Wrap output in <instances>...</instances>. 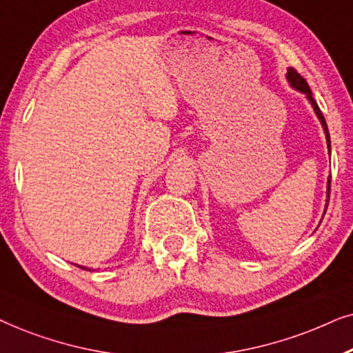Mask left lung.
I'll return each instance as SVG.
<instances>
[{
    "instance_id": "1",
    "label": "left lung",
    "mask_w": 353,
    "mask_h": 353,
    "mask_svg": "<svg viewBox=\"0 0 353 353\" xmlns=\"http://www.w3.org/2000/svg\"><path fill=\"white\" fill-rule=\"evenodd\" d=\"M285 77H288V81H289V83H290V87L295 88V90H299V92L305 93V95H307V98H308V101L312 103V106H313L314 112H316L318 119L321 121V125H323V129H324V134H326L327 150H330V154H331V139H330V130H327L326 121H324V116H323L321 110H319L318 103L314 101V98H313V95H312V90H310V87H308L307 81H305V79L302 77V75H300V74L297 72V70H295L294 68H289V69H288V75H285ZM330 190H331V176H330V181H327V201H330V194H331ZM326 208H327V205H326ZM324 213H326V210H324Z\"/></svg>"
}]
</instances>
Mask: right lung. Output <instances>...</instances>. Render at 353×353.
I'll return each mask as SVG.
<instances>
[{
	"label": "right lung",
	"instance_id": "right-lung-1",
	"mask_svg": "<svg viewBox=\"0 0 353 353\" xmlns=\"http://www.w3.org/2000/svg\"><path fill=\"white\" fill-rule=\"evenodd\" d=\"M79 268H82V270H88V268H83V266H79Z\"/></svg>",
	"mask_w": 353,
	"mask_h": 353
}]
</instances>
